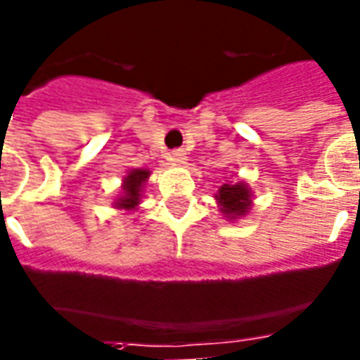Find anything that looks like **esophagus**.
Wrapping results in <instances>:
<instances>
[{"mask_svg":"<svg viewBox=\"0 0 360 360\" xmlns=\"http://www.w3.org/2000/svg\"><path fill=\"white\" fill-rule=\"evenodd\" d=\"M185 160H187V156H185V150H172L169 154H167V162L173 165H181L185 164Z\"/></svg>","mask_w":360,"mask_h":360,"instance_id":"34e87169","label":"esophagus"}]
</instances>
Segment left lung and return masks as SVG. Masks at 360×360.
I'll return each mask as SVG.
<instances>
[{"mask_svg":"<svg viewBox=\"0 0 360 360\" xmlns=\"http://www.w3.org/2000/svg\"><path fill=\"white\" fill-rule=\"evenodd\" d=\"M250 188L245 183H226L221 185L216 195L219 210L227 219H239L245 216L252 206Z\"/></svg>","mask_w":360,"mask_h":360,"instance_id":"left-lung-1","label":"left lung"}]
</instances>
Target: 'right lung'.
<instances>
[{"mask_svg": "<svg viewBox=\"0 0 360 360\" xmlns=\"http://www.w3.org/2000/svg\"><path fill=\"white\" fill-rule=\"evenodd\" d=\"M150 172L148 169H131L123 179V195L121 198L115 200V208L119 210H134L142 198V185L148 181Z\"/></svg>", "mask_w": 360, "mask_h": 360, "instance_id": "obj_1", "label": "right lung"}]
</instances>
